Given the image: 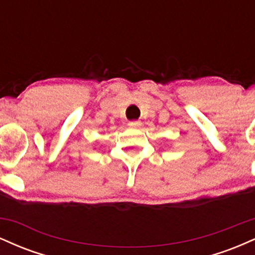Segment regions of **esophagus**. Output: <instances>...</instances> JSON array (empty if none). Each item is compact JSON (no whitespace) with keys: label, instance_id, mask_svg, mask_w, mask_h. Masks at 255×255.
I'll use <instances>...</instances> for the list:
<instances>
[{"label":"esophagus","instance_id":"1","mask_svg":"<svg viewBox=\"0 0 255 255\" xmlns=\"http://www.w3.org/2000/svg\"><path fill=\"white\" fill-rule=\"evenodd\" d=\"M128 126H129V127H139V126H141V122H140V121H129V122H128Z\"/></svg>","mask_w":255,"mask_h":255}]
</instances>
